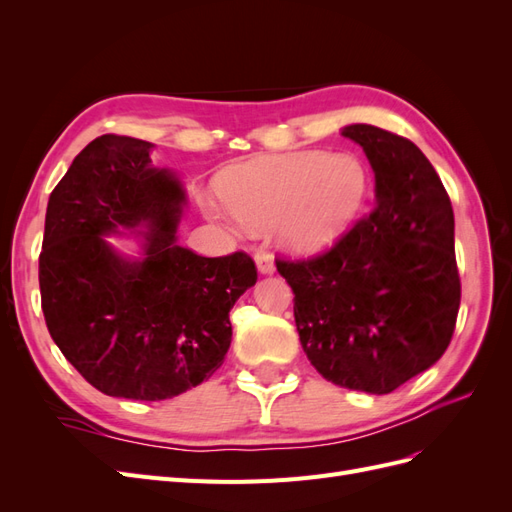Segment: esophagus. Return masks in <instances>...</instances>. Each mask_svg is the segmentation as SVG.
<instances>
[{"label": "esophagus", "instance_id": "34e87169", "mask_svg": "<svg viewBox=\"0 0 512 512\" xmlns=\"http://www.w3.org/2000/svg\"><path fill=\"white\" fill-rule=\"evenodd\" d=\"M254 260H256V267H258V271H260L262 275H271V273L275 271V262H273V256H271V254L258 252V254L254 256Z\"/></svg>", "mask_w": 512, "mask_h": 512}]
</instances>
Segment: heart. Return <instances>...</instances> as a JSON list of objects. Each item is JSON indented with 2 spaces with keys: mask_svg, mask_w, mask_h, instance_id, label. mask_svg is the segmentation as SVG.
Here are the masks:
<instances>
[{
  "mask_svg": "<svg viewBox=\"0 0 512 512\" xmlns=\"http://www.w3.org/2000/svg\"><path fill=\"white\" fill-rule=\"evenodd\" d=\"M369 175L348 153L292 151L232 166L220 181L226 207L209 205L237 230L277 226L292 254H318L350 228L363 209Z\"/></svg>",
  "mask_w": 512,
  "mask_h": 512,
  "instance_id": "b5f03b06",
  "label": "heart"
}]
</instances>
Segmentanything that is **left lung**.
Masks as SVG:
<instances>
[{
  "mask_svg": "<svg viewBox=\"0 0 512 512\" xmlns=\"http://www.w3.org/2000/svg\"><path fill=\"white\" fill-rule=\"evenodd\" d=\"M342 136L361 145L376 207L329 252L277 260L294 292L303 352L322 378L386 395L451 344L461 284L455 215L436 168L412 141L367 123Z\"/></svg>",
  "mask_w": 512,
  "mask_h": 512,
  "instance_id": "8db88e82",
  "label": "left lung"
}]
</instances>
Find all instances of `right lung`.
<instances>
[{
  "label": "right lung",
  "instance_id": "1",
  "mask_svg": "<svg viewBox=\"0 0 512 512\" xmlns=\"http://www.w3.org/2000/svg\"><path fill=\"white\" fill-rule=\"evenodd\" d=\"M151 149L132 136L91 141L51 192L40 254L57 348L104 395L141 401L177 397L222 367L230 309L258 280L243 252L205 258L177 243L185 190ZM106 236L136 238L142 256Z\"/></svg>",
  "mask_w": 512,
  "mask_h": 512
}]
</instances>
